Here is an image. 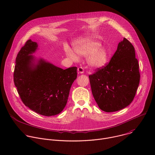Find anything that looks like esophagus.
Masks as SVG:
<instances>
[{
    "label": "esophagus",
    "instance_id": "esophagus-1",
    "mask_svg": "<svg viewBox=\"0 0 155 155\" xmlns=\"http://www.w3.org/2000/svg\"><path fill=\"white\" fill-rule=\"evenodd\" d=\"M78 74H82L84 73V69L83 68L81 67H80L78 68Z\"/></svg>",
    "mask_w": 155,
    "mask_h": 155
}]
</instances>
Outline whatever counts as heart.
Instances as JSON below:
<instances>
[{
    "mask_svg": "<svg viewBox=\"0 0 155 155\" xmlns=\"http://www.w3.org/2000/svg\"><path fill=\"white\" fill-rule=\"evenodd\" d=\"M75 51L66 47L65 52L68 58L72 61L77 62L79 60V56H87V62L93 68H101L104 66L108 61V53L107 50L101 47V44L96 41L85 40L75 47Z\"/></svg>",
    "mask_w": 155,
    "mask_h": 155,
    "instance_id": "b5f03b06",
    "label": "heart"
}]
</instances>
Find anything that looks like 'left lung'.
Instances as JSON below:
<instances>
[{
	"label": "left lung",
	"mask_w": 155,
	"mask_h": 155,
	"mask_svg": "<svg viewBox=\"0 0 155 155\" xmlns=\"http://www.w3.org/2000/svg\"><path fill=\"white\" fill-rule=\"evenodd\" d=\"M139 68L134 47L124 38L109 63L89 76L93 97L102 110L118 111L132 102L139 84Z\"/></svg>",
	"instance_id": "left-lung-1"
}]
</instances>
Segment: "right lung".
<instances>
[{
    "label": "right lung",
    "instance_id": "obj_1",
    "mask_svg": "<svg viewBox=\"0 0 155 155\" xmlns=\"http://www.w3.org/2000/svg\"><path fill=\"white\" fill-rule=\"evenodd\" d=\"M37 42L28 40L16 58L14 83L24 104L47 117L60 114L67 104L71 86L77 78V68L65 70L43 58L32 55Z\"/></svg>",
    "mask_w": 155,
    "mask_h": 155
}]
</instances>
